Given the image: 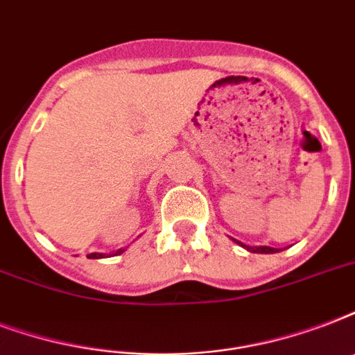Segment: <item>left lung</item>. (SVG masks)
I'll list each match as a JSON object with an SVG mask.
<instances>
[{
    "label": "left lung",
    "mask_w": 355,
    "mask_h": 355,
    "mask_svg": "<svg viewBox=\"0 0 355 355\" xmlns=\"http://www.w3.org/2000/svg\"><path fill=\"white\" fill-rule=\"evenodd\" d=\"M234 241L237 243V245H241L243 248H247L248 252H258V254H275L278 252V248H272V247H248V245H245V243L237 241V239H234Z\"/></svg>",
    "instance_id": "left-lung-1"
}]
</instances>
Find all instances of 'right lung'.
<instances>
[{
	"instance_id": "add662e5",
	"label": "right lung",
	"mask_w": 355,
	"mask_h": 355,
	"mask_svg": "<svg viewBox=\"0 0 355 355\" xmlns=\"http://www.w3.org/2000/svg\"><path fill=\"white\" fill-rule=\"evenodd\" d=\"M123 250H125V248H119V250H116V256H118V254H121ZM88 258L99 259V258H105V254H101V252H92V254H88Z\"/></svg>"
}]
</instances>
